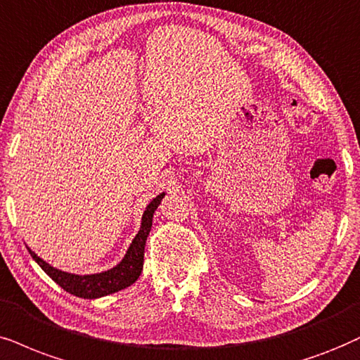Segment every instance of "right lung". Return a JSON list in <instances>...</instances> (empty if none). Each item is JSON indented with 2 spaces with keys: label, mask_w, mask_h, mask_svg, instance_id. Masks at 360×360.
<instances>
[{
  "label": "right lung",
  "mask_w": 360,
  "mask_h": 360,
  "mask_svg": "<svg viewBox=\"0 0 360 360\" xmlns=\"http://www.w3.org/2000/svg\"><path fill=\"white\" fill-rule=\"evenodd\" d=\"M165 193H161L148 204L146 211L143 214V219H141V227L136 234V238L131 243L129 249L126 251V256L122 257V261L117 266L112 267L109 271L98 272V274H71V272L59 271L56 267L49 266L46 261L36 256V254L28 248L31 257L39 264V267L51 279L56 282L59 288H63L66 292H70L76 297L83 299H98L104 297V295L115 294L117 290H122L129 288L131 284H134L138 281V277L143 272V264H144V245H146V239L149 236L153 226V216L159 204H161Z\"/></svg>",
  "instance_id": "1"
}]
</instances>
